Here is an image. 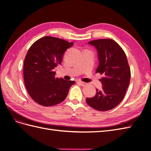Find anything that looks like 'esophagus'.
Returning <instances> with one entry per match:
<instances>
[{
	"label": "esophagus",
	"mask_w": 151,
	"mask_h": 151,
	"mask_svg": "<svg viewBox=\"0 0 151 151\" xmlns=\"http://www.w3.org/2000/svg\"><path fill=\"white\" fill-rule=\"evenodd\" d=\"M78 83L81 85L82 86H85L87 85V83H84V82H83V81H78Z\"/></svg>",
	"instance_id": "34e87169"
}]
</instances>
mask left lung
Segmentation results:
<instances>
[{
  "instance_id": "8db88e82",
  "label": "left lung",
  "mask_w": 151,
  "mask_h": 151,
  "mask_svg": "<svg viewBox=\"0 0 151 151\" xmlns=\"http://www.w3.org/2000/svg\"><path fill=\"white\" fill-rule=\"evenodd\" d=\"M97 49L99 65L96 71L103 74V89H96L94 97L86 103L96 110L108 111L115 108L124 98L130 80V69L125 52L111 39H99L88 42Z\"/></svg>"
}]
</instances>
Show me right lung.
Wrapping results in <instances>:
<instances>
[{
  "label": "right lung",
  "mask_w": 151,
  "mask_h": 151,
  "mask_svg": "<svg viewBox=\"0 0 151 151\" xmlns=\"http://www.w3.org/2000/svg\"><path fill=\"white\" fill-rule=\"evenodd\" d=\"M73 45L63 39L45 36L29 48L24 62L23 76L26 88L36 103L51 106L66 98L76 82L55 77L53 69L62 63L65 50Z\"/></svg>",
  "instance_id": "1"
}]
</instances>
